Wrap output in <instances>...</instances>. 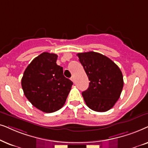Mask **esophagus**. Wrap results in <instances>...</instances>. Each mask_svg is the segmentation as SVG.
Wrapping results in <instances>:
<instances>
[{
  "label": "esophagus",
  "mask_w": 148,
  "mask_h": 148,
  "mask_svg": "<svg viewBox=\"0 0 148 148\" xmlns=\"http://www.w3.org/2000/svg\"><path fill=\"white\" fill-rule=\"evenodd\" d=\"M70 79H71V80H72V82H74V76H72Z\"/></svg>",
  "instance_id": "esophagus-1"
}]
</instances>
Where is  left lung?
<instances>
[{
	"mask_svg": "<svg viewBox=\"0 0 148 148\" xmlns=\"http://www.w3.org/2000/svg\"><path fill=\"white\" fill-rule=\"evenodd\" d=\"M77 56L90 80L88 88L82 92L86 106L99 112L110 110L119 99L124 85L119 66L108 57L93 51Z\"/></svg>",
	"mask_w": 148,
	"mask_h": 148,
	"instance_id": "8db88e82",
	"label": "left lung"
}]
</instances>
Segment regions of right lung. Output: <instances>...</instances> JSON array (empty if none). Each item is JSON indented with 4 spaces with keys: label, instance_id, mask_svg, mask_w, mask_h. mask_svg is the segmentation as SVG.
I'll return each mask as SVG.
<instances>
[{
    "label": "right lung",
    "instance_id": "1",
    "mask_svg": "<svg viewBox=\"0 0 148 148\" xmlns=\"http://www.w3.org/2000/svg\"><path fill=\"white\" fill-rule=\"evenodd\" d=\"M58 55L44 52L32 61L24 71L21 86L29 101L46 113L64 106L73 82L57 65Z\"/></svg>",
    "mask_w": 148,
    "mask_h": 148
}]
</instances>
